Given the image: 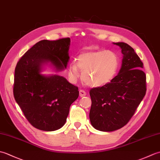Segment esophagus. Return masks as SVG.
I'll list each match as a JSON object with an SVG mask.
<instances>
[{
	"mask_svg": "<svg viewBox=\"0 0 160 160\" xmlns=\"http://www.w3.org/2000/svg\"><path fill=\"white\" fill-rule=\"evenodd\" d=\"M79 94H80V97H83V96H86L87 93H86L85 91H84V90L80 89V90L79 91Z\"/></svg>",
	"mask_w": 160,
	"mask_h": 160,
	"instance_id": "esophagus-1",
	"label": "esophagus"
}]
</instances>
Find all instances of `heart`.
I'll return each mask as SVG.
<instances>
[{"label":"heart","mask_w":160,"mask_h":160,"mask_svg":"<svg viewBox=\"0 0 160 160\" xmlns=\"http://www.w3.org/2000/svg\"><path fill=\"white\" fill-rule=\"evenodd\" d=\"M120 58L112 51L87 50L80 53L77 62H71L68 75L76 82L82 71V79L88 86L99 87L109 83L118 73Z\"/></svg>","instance_id":"b5f03b06"}]
</instances>
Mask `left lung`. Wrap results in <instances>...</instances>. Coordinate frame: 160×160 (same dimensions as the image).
Returning <instances> with one entry per match:
<instances>
[{
    "mask_svg": "<svg viewBox=\"0 0 160 160\" xmlns=\"http://www.w3.org/2000/svg\"><path fill=\"white\" fill-rule=\"evenodd\" d=\"M114 44L123 54L120 72L109 83L89 91L91 123L101 131H113L127 124L147 91V77L140 57L128 44Z\"/></svg>",
    "mask_w": 160,
    "mask_h": 160,
    "instance_id": "obj_1",
    "label": "left lung"
}]
</instances>
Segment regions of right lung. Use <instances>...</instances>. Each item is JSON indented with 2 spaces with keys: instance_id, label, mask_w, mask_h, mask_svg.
<instances>
[{
  "instance_id": "obj_1",
  "label": "right lung",
  "mask_w": 160,
  "mask_h": 160,
  "mask_svg": "<svg viewBox=\"0 0 160 160\" xmlns=\"http://www.w3.org/2000/svg\"><path fill=\"white\" fill-rule=\"evenodd\" d=\"M70 38L42 40L35 44L17 62L13 93L16 102L33 127L53 131L65 124L71 104L79 91L62 76L40 73L42 64L51 62L57 71L69 61Z\"/></svg>"
}]
</instances>
